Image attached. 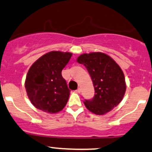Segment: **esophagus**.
Listing matches in <instances>:
<instances>
[{
	"label": "esophagus",
	"mask_w": 152,
	"mask_h": 152,
	"mask_svg": "<svg viewBox=\"0 0 152 152\" xmlns=\"http://www.w3.org/2000/svg\"><path fill=\"white\" fill-rule=\"evenodd\" d=\"M76 92H77V93H79V94L81 93V89H80V88H78V89L76 90Z\"/></svg>",
	"instance_id": "esophagus-1"
}]
</instances>
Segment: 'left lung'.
Segmentation results:
<instances>
[{
  "mask_svg": "<svg viewBox=\"0 0 152 152\" xmlns=\"http://www.w3.org/2000/svg\"><path fill=\"white\" fill-rule=\"evenodd\" d=\"M76 61L86 67L95 88L93 98L84 102L86 108L93 114L103 115L119 105L126 91L124 75L119 65L102 52L82 54Z\"/></svg>",
  "mask_w": 152,
  "mask_h": 152,
  "instance_id": "obj_1",
  "label": "left lung"
}]
</instances>
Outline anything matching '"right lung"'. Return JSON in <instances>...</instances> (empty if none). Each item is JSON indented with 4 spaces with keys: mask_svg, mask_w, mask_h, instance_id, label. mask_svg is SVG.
I'll use <instances>...</instances> for the list:
<instances>
[{
    "mask_svg": "<svg viewBox=\"0 0 152 152\" xmlns=\"http://www.w3.org/2000/svg\"><path fill=\"white\" fill-rule=\"evenodd\" d=\"M71 52L52 51L38 58L30 68L25 87L32 104L49 114L62 111L66 105L70 90L62 76Z\"/></svg>",
    "mask_w": 152,
    "mask_h": 152,
    "instance_id": "obj_1",
    "label": "right lung"
}]
</instances>
